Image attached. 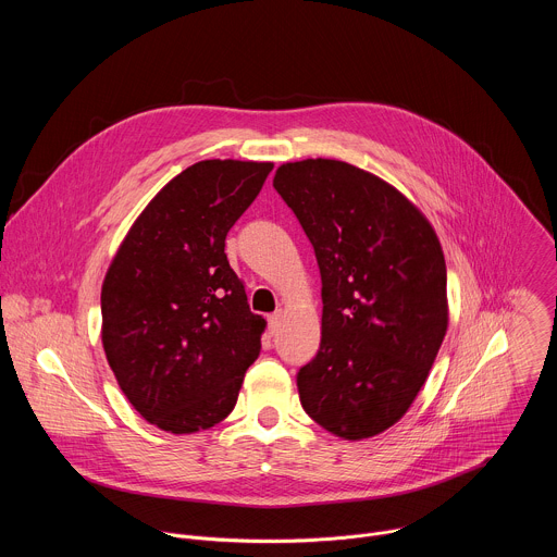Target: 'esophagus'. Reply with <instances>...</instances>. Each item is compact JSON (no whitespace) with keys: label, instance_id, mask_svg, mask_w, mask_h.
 <instances>
[{"label":"esophagus","instance_id":"34e87169","mask_svg":"<svg viewBox=\"0 0 557 557\" xmlns=\"http://www.w3.org/2000/svg\"><path fill=\"white\" fill-rule=\"evenodd\" d=\"M282 322H284V312H282V310L269 314V331H271V335H277V333H280Z\"/></svg>","mask_w":557,"mask_h":557}]
</instances>
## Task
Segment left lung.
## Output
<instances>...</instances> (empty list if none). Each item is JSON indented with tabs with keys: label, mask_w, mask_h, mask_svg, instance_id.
<instances>
[{
	"label": "left lung",
	"mask_w": 557,
	"mask_h": 557,
	"mask_svg": "<svg viewBox=\"0 0 557 557\" xmlns=\"http://www.w3.org/2000/svg\"><path fill=\"white\" fill-rule=\"evenodd\" d=\"M322 273V344L297 372L306 414L346 441L376 436L417 399L447 333V271L421 209L331 158L277 168Z\"/></svg>",
	"instance_id": "left-lung-1"
}]
</instances>
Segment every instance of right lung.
Instances as JSON below:
<instances>
[{"label":"right lung","instance_id":"obj_1","mask_svg":"<svg viewBox=\"0 0 557 557\" xmlns=\"http://www.w3.org/2000/svg\"><path fill=\"white\" fill-rule=\"evenodd\" d=\"M273 163L200 161L134 220L101 288V342L134 410L172 434L231 414L267 329L224 253Z\"/></svg>","mask_w":557,"mask_h":557}]
</instances>
